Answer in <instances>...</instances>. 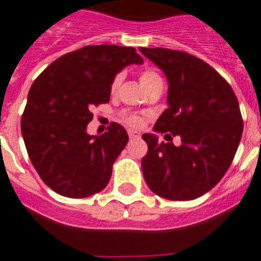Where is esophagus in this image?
Masks as SVG:
<instances>
[{
    "label": "esophagus",
    "mask_w": 261,
    "mask_h": 261,
    "mask_svg": "<svg viewBox=\"0 0 261 261\" xmlns=\"http://www.w3.org/2000/svg\"><path fill=\"white\" fill-rule=\"evenodd\" d=\"M127 134H128V137L131 138V139H135V138H139L140 137V133H138V131L135 130H127Z\"/></svg>",
    "instance_id": "esophagus-1"
}]
</instances>
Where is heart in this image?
<instances>
[{
  "label": "heart",
  "instance_id": "1",
  "mask_svg": "<svg viewBox=\"0 0 261 261\" xmlns=\"http://www.w3.org/2000/svg\"><path fill=\"white\" fill-rule=\"evenodd\" d=\"M139 80L140 84H142V87H143L147 92H149L152 88L163 84L162 77L159 76V74L156 73L155 71H152V69H143V71L139 73ZM121 81L122 74H117L112 83V90L117 89V88L119 87ZM122 121H123L124 123H127L128 126H131V127H140L142 123H143L142 118H140L139 115L135 114H123L122 115Z\"/></svg>",
  "mask_w": 261,
  "mask_h": 261
}]
</instances>
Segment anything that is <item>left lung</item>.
<instances>
[{
	"instance_id": "obj_1",
	"label": "left lung",
	"mask_w": 261,
	"mask_h": 261,
	"mask_svg": "<svg viewBox=\"0 0 261 261\" xmlns=\"http://www.w3.org/2000/svg\"><path fill=\"white\" fill-rule=\"evenodd\" d=\"M139 51L168 80V109L153 130L181 138L174 146L159 143L153 134L142 135L148 146L144 180L160 197L194 199L218 184L232 163L243 133L239 102L227 81L201 59L168 48Z\"/></svg>"
}]
</instances>
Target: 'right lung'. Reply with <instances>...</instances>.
Wrapping results in <instances>:
<instances>
[{
	"instance_id": "add662e5",
	"label": "right lung",
	"mask_w": 261,
	"mask_h": 261,
	"mask_svg": "<svg viewBox=\"0 0 261 261\" xmlns=\"http://www.w3.org/2000/svg\"><path fill=\"white\" fill-rule=\"evenodd\" d=\"M142 63L134 47L87 46L60 56L36 77L21 130L34 168L54 192L84 198L108 185L128 135L118 123L99 137L89 135L90 110L109 102L118 72Z\"/></svg>"
}]
</instances>
